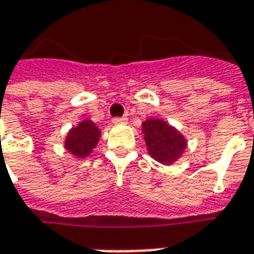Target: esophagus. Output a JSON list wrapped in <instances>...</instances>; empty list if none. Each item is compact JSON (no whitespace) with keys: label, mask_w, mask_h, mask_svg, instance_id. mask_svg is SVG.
Masks as SVG:
<instances>
[{"label":"esophagus","mask_w":254,"mask_h":254,"mask_svg":"<svg viewBox=\"0 0 254 254\" xmlns=\"http://www.w3.org/2000/svg\"><path fill=\"white\" fill-rule=\"evenodd\" d=\"M113 122L114 124H127V117H117V118H114Z\"/></svg>","instance_id":"esophagus-1"}]
</instances>
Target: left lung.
<instances>
[{
  "mask_svg": "<svg viewBox=\"0 0 254 254\" xmlns=\"http://www.w3.org/2000/svg\"><path fill=\"white\" fill-rule=\"evenodd\" d=\"M141 127L149 154L158 163H174L186 149L185 137L165 121L150 118Z\"/></svg>",
  "mask_w": 254,
  "mask_h": 254,
  "instance_id": "8db88e82",
  "label": "left lung"
}]
</instances>
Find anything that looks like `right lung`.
I'll return each instance as SVG.
<instances>
[{
	"label": "right lung",
	"instance_id": "1",
	"mask_svg": "<svg viewBox=\"0 0 254 254\" xmlns=\"http://www.w3.org/2000/svg\"><path fill=\"white\" fill-rule=\"evenodd\" d=\"M100 134V129L91 121H83L77 127H72L68 133L65 139V149L77 158L87 157L97 146Z\"/></svg>",
	"mask_w": 254,
	"mask_h": 254
}]
</instances>
